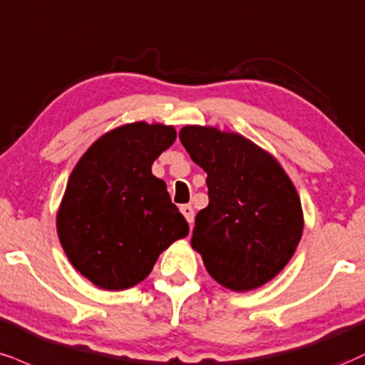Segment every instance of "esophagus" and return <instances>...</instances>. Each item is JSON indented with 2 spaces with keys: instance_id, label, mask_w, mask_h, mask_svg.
<instances>
[{
  "instance_id": "1",
  "label": "esophagus",
  "mask_w": 365,
  "mask_h": 365,
  "mask_svg": "<svg viewBox=\"0 0 365 365\" xmlns=\"http://www.w3.org/2000/svg\"><path fill=\"white\" fill-rule=\"evenodd\" d=\"M180 210H182V214H183V216H185V219L188 221V225H192V222H194V216H195L194 207H192L190 204H183L182 207H180Z\"/></svg>"
}]
</instances>
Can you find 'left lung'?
Masks as SVG:
<instances>
[{
	"label": "left lung",
	"mask_w": 365,
	"mask_h": 365,
	"mask_svg": "<svg viewBox=\"0 0 365 365\" xmlns=\"http://www.w3.org/2000/svg\"><path fill=\"white\" fill-rule=\"evenodd\" d=\"M180 140L207 173L209 205L192 231L205 269L236 292L269 282L291 260L302 235L292 182L274 158L240 134L187 125Z\"/></svg>",
	"instance_id": "8db88e82"
}]
</instances>
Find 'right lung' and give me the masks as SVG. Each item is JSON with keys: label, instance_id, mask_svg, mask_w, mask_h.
<instances>
[{"label": "right lung", "instance_id": "obj_1", "mask_svg": "<svg viewBox=\"0 0 365 365\" xmlns=\"http://www.w3.org/2000/svg\"><path fill=\"white\" fill-rule=\"evenodd\" d=\"M177 139L173 127L127 124L105 134L74 166L57 212V235L73 267L107 291L146 279L188 225L151 173Z\"/></svg>", "mask_w": 365, "mask_h": 365}]
</instances>
